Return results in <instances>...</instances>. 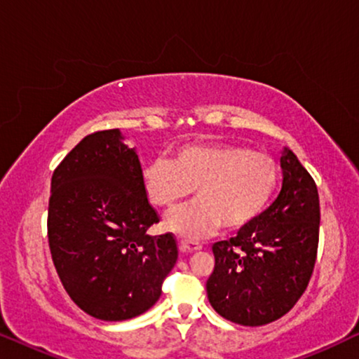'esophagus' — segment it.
I'll use <instances>...</instances> for the list:
<instances>
[{
  "label": "esophagus",
  "mask_w": 359,
  "mask_h": 359,
  "mask_svg": "<svg viewBox=\"0 0 359 359\" xmlns=\"http://www.w3.org/2000/svg\"><path fill=\"white\" fill-rule=\"evenodd\" d=\"M203 248L199 243H194V242H186V240H181L180 242V252L181 253H194V252H199V250Z\"/></svg>",
  "instance_id": "34e87169"
}]
</instances>
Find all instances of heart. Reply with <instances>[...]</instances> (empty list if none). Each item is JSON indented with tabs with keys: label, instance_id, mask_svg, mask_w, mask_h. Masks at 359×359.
Masks as SVG:
<instances>
[{
	"label": "heart",
	"instance_id": "1",
	"mask_svg": "<svg viewBox=\"0 0 359 359\" xmlns=\"http://www.w3.org/2000/svg\"><path fill=\"white\" fill-rule=\"evenodd\" d=\"M278 165L264 151L235 144L183 145L171 161L155 158L142 170L147 198L170 210L193 193L194 203L171 212L165 227L198 240L220 227H245L266 208L278 184Z\"/></svg>",
	"mask_w": 359,
	"mask_h": 359
}]
</instances>
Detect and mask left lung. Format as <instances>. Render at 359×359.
<instances>
[{"instance_id":"8db88e82","label":"left lung","mask_w":359,"mask_h":359,"mask_svg":"<svg viewBox=\"0 0 359 359\" xmlns=\"http://www.w3.org/2000/svg\"><path fill=\"white\" fill-rule=\"evenodd\" d=\"M283 186L266 210L214 243V271L205 289L214 311L245 327L266 325L306 291L317 257L320 205L316 181L284 147Z\"/></svg>"}]
</instances>
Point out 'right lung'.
Returning a JSON list of instances; mask_svg holds the SVG:
<instances>
[{
	"instance_id": "obj_1",
	"label": "right lung",
	"mask_w": 359,
	"mask_h": 359,
	"mask_svg": "<svg viewBox=\"0 0 359 359\" xmlns=\"http://www.w3.org/2000/svg\"><path fill=\"white\" fill-rule=\"evenodd\" d=\"M48 245L81 311L106 322L149 311L178 259L171 233L150 237L158 215L142 184L135 147L119 129L86 135L53 171Z\"/></svg>"
}]
</instances>
